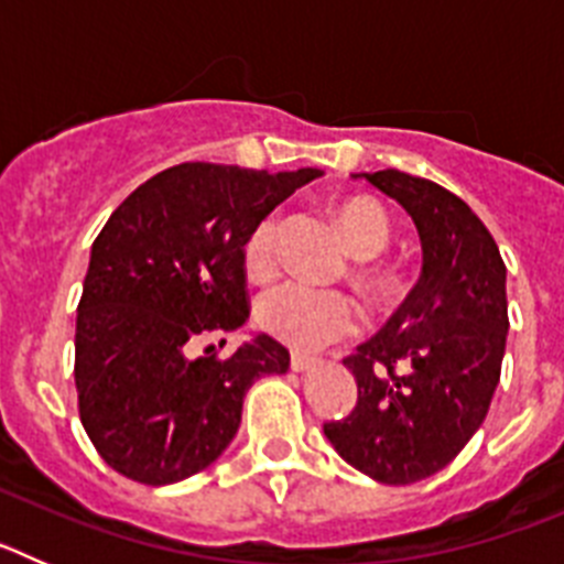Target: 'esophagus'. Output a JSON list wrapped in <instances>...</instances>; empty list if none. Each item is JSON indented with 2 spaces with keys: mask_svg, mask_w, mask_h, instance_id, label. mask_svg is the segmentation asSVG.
I'll return each instance as SVG.
<instances>
[{
  "mask_svg": "<svg viewBox=\"0 0 564 564\" xmlns=\"http://www.w3.org/2000/svg\"><path fill=\"white\" fill-rule=\"evenodd\" d=\"M316 364H318V358L305 356V352H293V356H291V367H293V370H296V372L313 370Z\"/></svg>",
  "mask_w": 564,
  "mask_h": 564,
  "instance_id": "obj_1",
  "label": "esophagus"
}]
</instances>
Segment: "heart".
Returning a JSON list of instances; mask_svg holds the SVG:
<instances>
[{
  "instance_id": "b5f03b06",
  "label": "heart",
  "mask_w": 564,
  "mask_h": 564,
  "mask_svg": "<svg viewBox=\"0 0 564 564\" xmlns=\"http://www.w3.org/2000/svg\"><path fill=\"white\" fill-rule=\"evenodd\" d=\"M344 242L358 259H372L390 246V217L370 197H350L336 208ZM246 271L268 279L279 262V217L268 214L248 234L242 248ZM367 285L383 288L390 279L381 271L367 273ZM259 325L293 350H322L344 336H352L361 325V307L352 296L336 291H318L305 282H285L262 293L257 305Z\"/></svg>"
}]
</instances>
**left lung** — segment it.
<instances>
[{
	"instance_id": "obj_1",
	"label": "left lung",
	"mask_w": 564,
	"mask_h": 564,
	"mask_svg": "<svg viewBox=\"0 0 564 564\" xmlns=\"http://www.w3.org/2000/svg\"><path fill=\"white\" fill-rule=\"evenodd\" d=\"M352 177L410 214L423 268L381 333L344 358L358 401L325 435L361 475L406 486L449 466L486 421L506 356V265L457 194L398 169Z\"/></svg>"
}]
</instances>
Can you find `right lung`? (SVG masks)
<instances>
[{
	"label": "right lung",
	"instance_id": "right-lung-1",
	"mask_svg": "<svg viewBox=\"0 0 564 564\" xmlns=\"http://www.w3.org/2000/svg\"><path fill=\"white\" fill-rule=\"evenodd\" d=\"M318 169L253 172L181 163L149 177L93 242L76 318L78 415L118 475L169 486L212 466L242 401L291 352L259 333L234 356L188 352L246 325L248 234Z\"/></svg>",
	"mask_w": 564,
	"mask_h": 564
}]
</instances>
